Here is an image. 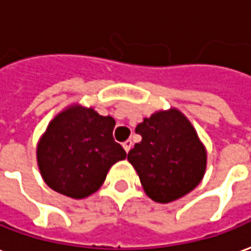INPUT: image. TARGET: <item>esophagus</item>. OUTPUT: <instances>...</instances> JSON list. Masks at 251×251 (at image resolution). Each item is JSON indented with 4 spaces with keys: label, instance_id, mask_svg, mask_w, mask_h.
Listing matches in <instances>:
<instances>
[{
    "label": "esophagus",
    "instance_id": "1",
    "mask_svg": "<svg viewBox=\"0 0 251 251\" xmlns=\"http://www.w3.org/2000/svg\"><path fill=\"white\" fill-rule=\"evenodd\" d=\"M122 147H124V150H125L126 152H129V151L131 150V147H133V143H131V140H127V141H125V143L122 144Z\"/></svg>",
    "mask_w": 251,
    "mask_h": 251
}]
</instances>
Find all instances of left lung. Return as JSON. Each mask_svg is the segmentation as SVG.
<instances>
[{
    "instance_id": "obj_1",
    "label": "left lung",
    "mask_w": 251,
    "mask_h": 251,
    "mask_svg": "<svg viewBox=\"0 0 251 251\" xmlns=\"http://www.w3.org/2000/svg\"><path fill=\"white\" fill-rule=\"evenodd\" d=\"M141 141L127 153L148 197L167 204L190 193L204 176L206 151L176 108L157 111L136 127Z\"/></svg>"
}]
</instances>
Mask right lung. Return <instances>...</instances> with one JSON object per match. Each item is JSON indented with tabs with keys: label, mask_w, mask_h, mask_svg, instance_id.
Returning a JSON list of instances; mask_svg holds the SVG:
<instances>
[{
	"label": "right lung",
	"mask_w": 251,
	"mask_h": 251,
	"mask_svg": "<svg viewBox=\"0 0 251 251\" xmlns=\"http://www.w3.org/2000/svg\"><path fill=\"white\" fill-rule=\"evenodd\" d=\"M113 117L94 108L71 106L49 124L36 148L47 186L72 199H85L106 179L110 167L126 157L115 143Z\"/></svg>",
	"instance_id": "add662e5"
}]
</instances>
